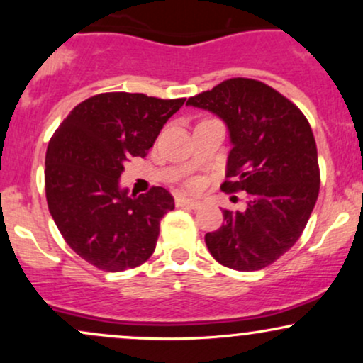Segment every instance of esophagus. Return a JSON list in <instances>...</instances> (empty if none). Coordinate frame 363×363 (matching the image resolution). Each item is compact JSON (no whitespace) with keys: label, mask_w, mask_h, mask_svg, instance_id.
Masks as SVG:
<instances>
[{"label":"esophagus","mask_w":363,"mask_h":363,"mask_svg":"<svg viewBox=\"0 0 363 363\" xmlns=\"http://www.w3.org/2000/svg\"><path fill=\"white\" fill-rule=\"evenodd\" d=\"M176 205L177 206H184V208H191V210H198V208L203 206V203L201 201H196V199L184 198V196H177V198H176Z\"/></svg>","instance_id":"obj_1"}]
</instances>
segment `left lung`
Returning a JSON list of instances; mask_svg holds the SVG:
<instances>
[{"label":"left lung","instance_id":"left-lung-1","mask_svg":"<svg viewBox=\"0 0 363 363\" xmlns=\"http://www.w3.org/2000/svg\"><path fill=\"white\" fill-rule=\"evenodd\" d=\"M187 106L218 116L232 150L223 191H245L242 210H223L208 251L220 264L256 272L298 240L319 194L318 148L309 121L280 91L251 78H230ZM234 198V196H232Z\"/></svg>","mask_w":363,"mask_h":363}]
</instances>
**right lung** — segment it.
Returning a JSON list of instances; mask_svg holds the SVG:
<instances>
[{
	"instance_id": "add662e5",
	"label": "right lung",
	"mask_w": 363,
	"mask_h": 363,
	"mask_svg": "<svg viewBox=\"0 0 363 363\" xmlns=\"http://www.w3.org/2000/svg\"><path fill=\"white\" fill-rule=\"evenodd\" d=\"M186 99L109 91L78 104L45 153V198L54 223L78 256L104 272L136 268L155 251L160 220L174 210L164 187L128 196L124 164L145 157Z\"/></svg>"
}]
</instances>
